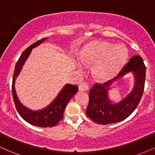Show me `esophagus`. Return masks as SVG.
Instances as JSON below:
<instances>
[{
	"mask_svg": "<svg viewBox=\"0 0 155 155\" xmlns=\"http://www.w3.org/2000/svg\"><path fill=\"white\" fill-rule=\"evenodd\" d=\"M79 91L81 92H86L88 90V86L87 84L85 83H82L79 85Z\"/></svg>",
	"mask_w": 155,
	"mask_h": 155,
	"instance_id": "esophagus-1",
	"label": "esophagus"
}]
</instances>
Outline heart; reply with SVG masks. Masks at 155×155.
Returning a JSON list of instances; mask_svg holds the SVG:
<instances>
[{
    "label": "heart",
    "instance_id": "heart-1",
    "mask_svg": "<svg viewBox=\"0 0 155 155\" xmlns=\"http://www.w3.org/2000/svg\"><path fill=\"white\" fill-rule=\"evenodd\" d=\"M127 53L121 46L106 41H92L79 51V61L84 65H94L93 77L99 81H108L120 71L127 60Z\"/></svg>",
    "mask_w": 155,
    "mask_h": 155
}]
</instances>
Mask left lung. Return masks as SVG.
Masks as SVG:
<instances>
[{"mask_svg": "<svg viewBox=\"0 0 155 155\" xmlns=\"http://www.w3.org/2000/svg\"><path fill=\"white\" fill-rule=\"evenodd\" d=\"M132 74L133 86L126 95L121 96L117 101L111 100L109 92L115 86L95 84L89 92V105L86 114L97 124H107L119 122L129 117L139 104L144 89L146 67L143 60L135 55L120 74L118 83L124 81V76Z\"/></svg>", "mask_w": 155, "mask_h": 155, "instance_id": "obj_1", "label": "left lung"}]
</instances>
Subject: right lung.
<instances>
[{
	"label": "right lung",
	"mask_w": 155,
	"mask_h": 155,
	"mask_svg": "<svg viewBox=\"0 0 155 155\" xmlns=\"http://www.w3.org/2000/svg\"><path fill=\"white\" fill-rule=\"evenodd\" d=\"M47 39L48 38H44L38 41L23 51L16 64L12 81V95L19 114L28 123L41 127H50L58 124V122L63 119L64 111L68 103L78 91L77 86L71 85V84H66L50 104L47 105L46 107L39 110L30 109L29 108L24 106L19 101L15 89L16 79L20 74L26 60L29 58L32 49L44 43Z\"/></svg>",
	"instance_id": "right-lung-1"
}]
</instances>
